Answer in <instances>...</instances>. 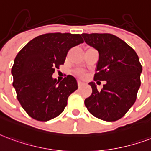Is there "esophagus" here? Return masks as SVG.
<instances>
[{"mask_svg":"<svg viewBox=\"0 0 151 151\" xmlns=\"http://www.w3.org/2000/svg\"><path fill=\"white\" fill-rule=\"evenodd\" d=\"M82 85H83V83H82L81 81H78V86L79 88H80V87H81V86H82Z\"/></svg>","mask_w":151,"mask_h":151,"instance_id":"obj_1","label":"esophagus"}]
</instances>
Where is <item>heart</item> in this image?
<instances>
[{
    "label": "heart",
    "instance_id": "obj_1",
    "mask_svg": "<svg viewBox=\"0 0 151 151\" xmlns=\"http://www.w3.org/2000/svg\"><path fill=\"white\" fill-rule=\"evenodd\" d=\"M75 73L78 76H79V77H83V76H84V73L82 72V71H80V70H77Z\"/></svg>",
    "mask_w": 151,
    "mask_h": 151
}]
</instances>
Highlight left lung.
Masks as SVG:
<instances>
[{
    "instance_id": "obj_1",
    "label": "left lung",
    "mask_w": 151,
    "mask_h": 151,
    "mask_svg": "<svg viewBox=\"0 0 151 151\" xmlns=\"http://www.w3.org/2000/svg\"><path fill=\"white\" fill-rule=\"evenodd\" d=\"M87 44L99 53L94 81H106L101 90L94 82L91 95L85 99L89 112L106 122L117 121L130 109L141 85L142 65L132 48L110 33H82Z\"/></svg>"
}]
</instances>
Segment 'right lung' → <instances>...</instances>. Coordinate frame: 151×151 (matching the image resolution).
I'll use <instances>...</instances> for the list:
<instances>
[{
  "instance_id": "add662e5",
  "label": "right lung",
  "mask_w": 151,
  "mask_h": 151,
  "mask_svg": "<svg viewBox=\"0 0 151 151\" xmlns=\"http://www.w3.org/2000/svg\"><path fill=\"white\" fill-rule=\"evenodd\" d=\"M83 42L80 34L45 33L31 40L17 53L12 67L13 86L31 118L46 122L63 112L78 83L71 75L61 82L52 75L64 64L69 50Z\"/></svg>"
}]
</instances>
